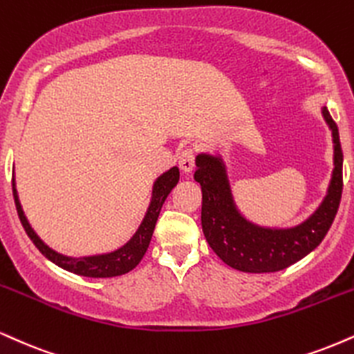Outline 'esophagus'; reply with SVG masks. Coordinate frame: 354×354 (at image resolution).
I'll return each mask as SVG.
<instances>
[{
    "mask_svg": "<svg viewBox=\"0 0 354 354\" xmlns=\"http://www.w3.org/2000/svg\"><path fill=\"white\" fill-rule=\"evenodd\" d=\"M178 165H180L183 173H191L194 169V151L191 148H186L185 151L178 156Z\"/></svg>",
    "mask_w": 354,
    "mask_h": 354,
    "instance_id": "obj_1",
    "label": "esophagus"
}]
</instances>
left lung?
Masks as SVG:
<instances>
[{
    "label": "left lung",
    "instance_id": "8db88e82",
    "mask_svg": "<svg viewBox=\"0 0 354 354\" xmlns=\"http://www.w3.org/2000/svg\"><path fill=\"white\" fill-rule=\"evenodd\" d=\"M322 117L331 131L333 171L326 194L308 218L279 227L250 221L234 198L227 163L219 151L196 155L194 180L201 185V224L207 244L232 269L267 274L287 269L317 249L333 224L343 191V153L338 127L323 105Z\"/></svg>",
    "mask_w": 354,
    "mask_h": 354
}]
</instances>
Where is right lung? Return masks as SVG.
I'll use <instances>...</instances> for the list:
<instances>
[{
    "label": "right lung",
    "instance_id": "add662e5",
    "mask_svg": "<svg viewBox=\"0 0 354 354\" xmlns=\"http://www.w3.org/2000/svg\"><path fill=\"white\" fill-rule=\"evenodd\" d=\"M178 181H180V169H178V166H171V168L166 169L165 173H161L155 180V183H153L150 204H148L147 212H145L142 223H140L138 229H136L133 236H131L125 244L110 250V252L82 255V257H72V255L57 252V250L49 247L39 236H37L36 231L32 229V225L29 224L26 214H24L23 211V206H21L19 203L15 178H12V196H15L16 209H18V216L24 231H26L29 239L34 242V245L39 249V252L44 255L46 259H49L50 262H54L55 266H59L61 269L74 272V274L77 275L92 277V279H109V277L123 275L127 274V272L133 270L140 263V261H142L148 245H150L161 206H163L168 194L171 193V189L178 185Z\"/></svg>",
    "mask_w": 354,
    "mask_h": 354
}]
</instances>
